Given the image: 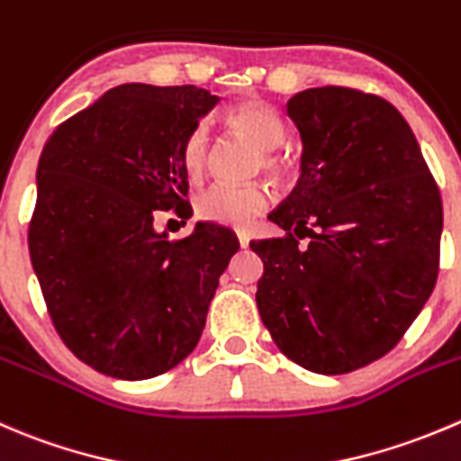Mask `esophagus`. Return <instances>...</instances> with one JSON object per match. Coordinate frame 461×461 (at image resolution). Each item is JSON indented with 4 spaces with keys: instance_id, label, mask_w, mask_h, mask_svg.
I'll return each mask as SVG.
<instances>
[{
    "instance_id": "esophagus-1",
    "label": "esophagus",
    "mask_w": 461,
    "mask_h": 461,
    "mask_svg": "<svg viewBox=\"0 0 461 461\" xmlns=\"http://www.w3.org/2000/svg\"><path fill=\"white\" fill-rule=\"evenodd\" d=\"M236 239H239L240 248H248V245H249V234H248V230H236Z\"/></svg>"
}]
</instances>
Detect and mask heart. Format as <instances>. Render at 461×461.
<instances>
[{
	"instance_id": "b5f03b06",
	"label": "heart",
	"mask_w": 461,
	"mask_h": 461,
	"mask_svg": "<svg viewBox=\"0 0 461 461\" xmlns=\"http://www.w3.org/2000/svg\"><path fill=\"white\" fill-rule=\"evenodd\" d=\"M225 123L239 137L258 149L257 171L267 173L275 180L290 176V159L279 150L285 140V123L279 112L258 98H248L231 107ZM180 162L191 180H200L209 162V131L204 123H195L180 146ZM270 186L263 182L249 185H213L195 198V213L207 222L245 227L254 216L270 207Z\"/></svg>"
}]
</instances>
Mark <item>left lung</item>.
Segmentation results:
<instances>
[{"label": "left lung", "mask_w": 461, "mask_h": 461, "mask_svg": "<svg viewBox=\"0 0 461 461\" xmlns=\"http://www.w3.org/2000/svg\"><path fill=\"white\" fill-rule=\"evenodd\" d=\"M302 137V177L252 240L257 306L285 358L326 376L390 354L439 272L441 195L392 103L354 87H312L285 105ZM302 238H311L303 249Z\"/></svg>", "instance_id": "obj_1"}]
</instances>
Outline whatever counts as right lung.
<instances>
[{"instance_id": "obj_1", "label": "right lung", "mask_w": 461, "mask_h": 461, "mask_svg": "<svg viewBox=\"0 0 461 461\" xmlns=\"http://www.w3.org/2000/svg\"><path fill=\"white\" fill-rule=\"evenodd\" d=\"M216 103L194 85H119L40 155L31 263L67 349L105 376L144 381L180 365L239 249L213 222L176 240L155 231L164 213L191 216L180 146Z\"/></svg>"}]
</instances>
